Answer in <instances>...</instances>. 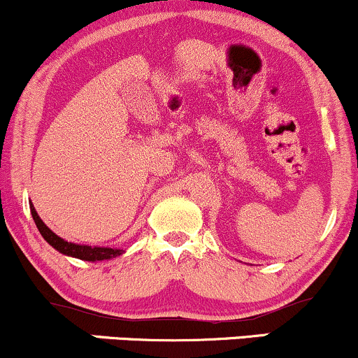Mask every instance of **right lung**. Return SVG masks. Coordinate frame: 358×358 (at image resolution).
Wrapping results in <instances>:
<instances>
[{
  "label": "right lung",
  "instance_id": "right-lung-1",
  "mask_svg": "<svg viewBox=\"0 0 358 358\" xmlns=\"http://www.w3.org/2000/svg\"><path fill=\"white\" fill-rule=\"evenodd\" d=\"M31 210V217H34L36 229H38L40 234L43 236V239L52 245L53 249H57L59 252L65 254V256H72L77 259H82V261H102V259H110V257H117L121 256L124 250L121 249H110V248H90V245H79V244H72V242H67L64 239H60L57 234H53L47 225L43 224L42 219L36 213L34 205H30Z\"/></svg>",
  "mask_w": 358,
  "mask_h": 358
}]
</instances>
